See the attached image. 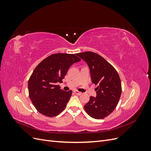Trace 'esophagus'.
<instances>
[{
  "mask_svg": "<svg viewBox=\"0 0 151 151\" xmlns=\"http://www.w3.org/2000/svg\"><path fill=\"white\" fill-rule=\"evenodd\" d=\"M74 93L76 94H77V95H81V94H82V93L81 92H79V91H74Z\"/></svg>",
  "mask_w": 151,
  "mask_h": 151,
  "instance_id": "obj_1",
  "label": "esophagus"
}]
</instances>
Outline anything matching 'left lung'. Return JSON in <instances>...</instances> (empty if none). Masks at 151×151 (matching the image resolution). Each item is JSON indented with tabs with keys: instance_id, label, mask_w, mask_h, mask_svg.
Segmentation results:
<instances>
[{
	"instance_id": "1",
	"label": "left lung",
	"mask_w": 151,
	"mask_h": 151,
	"mask_svg": "<svg viewBox=\"0 0 151 151\" xmlns=\"http://www.w3.org/2000/svg\"><path fill=\"white\" fill-rule=\"evenodd\" d=\"M88 65L92 83L98 85L96 97L91 96L84 105L88 115L95 119H103L113 111L122 94L119 75L110 63L99 55L85 52L76 54Z\"/></svg>"
}]
</instances>
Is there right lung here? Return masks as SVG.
I'll return each mask as SVG.
<instances>
[{"mask_svg": "<svg viewBox=\"0 0 151 151\" xmlns=\"http://www.w3.org/2000/svg\"><path fill=\"white\" fill-rule=\"evenodd\" d=\"M76 54H52L41 62L32 73L28 81L29 96L42 115L55 116L65 108L72 91H63L57 84L62 83L73 63L81 61Z\"/></svg>", "mask_w": 151, "mask_h": 151, "instance_id": "right-lung-1", "label": "right lung"}]
</instances>
